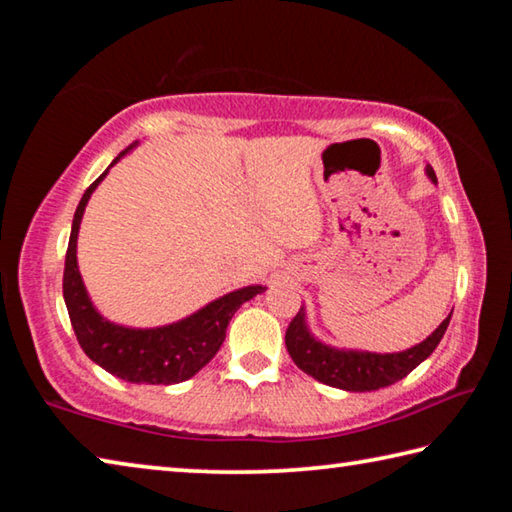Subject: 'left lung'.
Masks as SVG:
<instances>
[{
	"label": "left lung",
	"mask_w": 512,
	"mask_h": 512,
	"mask_svg": "<svg viewBox=\"0 0 512 512\" xmlns=\"http://www.w3.org/2000/svg\"><path fill=\"white\" fill-rule=\"evenodd\" d=\"M429 178L436 183V173L433 169H427ZM449 314L443 323L438 325L429 339H424L420 345H415L411 350L395 352V354H375V352H345L334 350L329 345H323L309 334L305 325V314L302 309L287 327V350L296 366L307 372L318 381H323L327 386L343 388V391L352 393H366L377 391V388H386L395 384V381L404 379L413 368H418L420 363L436 350V345L443 339L449 325Z\"/></svg>",
	"instance_id": "8db88e82"
}]
</instances>
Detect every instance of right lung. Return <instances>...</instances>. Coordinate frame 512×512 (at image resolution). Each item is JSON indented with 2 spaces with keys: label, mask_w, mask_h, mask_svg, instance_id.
Here are the masks:
<instances>
[{
  "label": "right lung",
  "mask_w": 512,
  "mask_h": 512,
  "mask_svg": "<svg viewBox=\"0 0 512 512\" xmlns=\"http://www.w3.org/2000/svg\"><path fill=\"white\" fill-rule=\"evenodd\" d=\"M126 151H121L119 158ZM119 158H115V162ZM106 173L108 171H103L85 189L81 203L76 207L72 235H69L65 255L63 296L76 341H79L83 352L94 363H99L103 370H108L110 375L119 379L131 381V384H178V381L194 377L198 370L212 361L214 354L223 345L230 318L235 316V311L246 300L262 293L264 287L232 291L228 296L214 300L201 311H196L194 316L167 327L131 329L112 325L106 318H101L97 309L92 307L88 293H85L79 266H76V237H79V225L85 205L90 201V194Z\"/></svg>",
  "instance_id": "obj_1"
}]
</instances>
